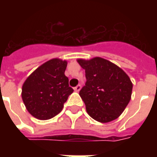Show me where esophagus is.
I'll list each match as a JSON object with an SVG mask.
<instances>
[{"label": "esophagus", "mask_w": 157, "mask_h": 157, "mask_svg": "<svg viewBox=\"0 0 157 157\" xmlns=\"http://www.w3.org/2000/svg\"><path fill=\"white\" fill-rule=\"evenodd\" d=\"M81 88H82V86L79 84V85L76 86L75 87H74V90H75V92H79V91L81 90Z\"/></svg>", "instance_id": "obj_1"}]
</instances>
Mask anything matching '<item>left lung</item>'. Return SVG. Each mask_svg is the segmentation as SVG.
Here are the masks:
<instances>
[{"instance_id":"obj_1","label":"left lung","mask_w":157,"mask_h":157,"mask_svg":"<svg viewBox=\"0 0 157 157\" xmlns=\"http://www.w3.org/2000/svg\"><path fill=\"white\" fill-rule=\"evenodd\" d=\"M85 70V86L79 94L93 119L108 123L124 112L131 98L133 85L122 69L105 59H78Z\"/></svg>"}]
</instances>
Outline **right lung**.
Segmentation results:
<instances>
[{
  "label": "right lung",
  "mask_w": 157,
  "mask_h": 157,
  "mask_svg": "<svg viewBox=\"0 0 157 157\" xmlns=\"http://www.w3.org/2000/svg\"><path fill=\"white\" fill-rule=\"evenodd\" d=\"M67 61L53 59L36 69L23 83L22 101L34 118L46 120L56 116L73 89L65 75Z\"/></svg>",
  "instance_id": "right-lung-1"
}]
</instances>
